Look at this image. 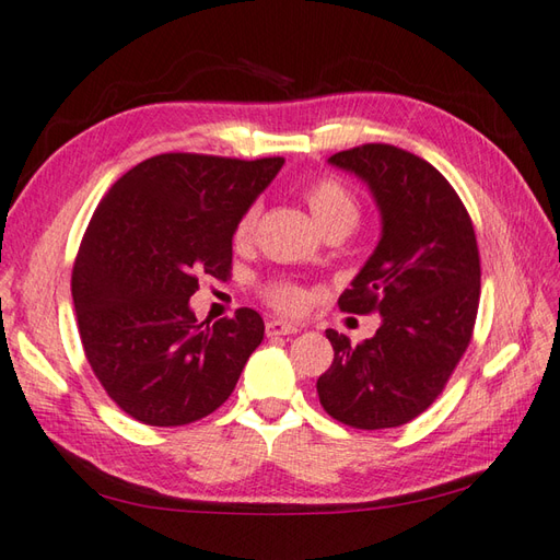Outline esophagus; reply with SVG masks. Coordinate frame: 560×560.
<instances>
[{"label": "esophagus", "mask_w": 560, "mask_h": 560, "mask_svg": "<svg viewBox=\"0 0 560 560\" xmlns=\"http://www.w3.org/2000/svg\"><path fill=\"white\" fill-rule=\"evenodd\" d=\"M296 330H300V326L288 324V322H280V318H270V322L266 324V336H268V338L290 336V334H296Z\"/></svg>", "instance_id": "esophagus-1"}]
</instances>
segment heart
Wrapping results in <instances>:
<instances>
[{
    "label": "heart",
    "instance_id": "heart-1",
    "mask_svg": "<svg viewBox=\"0 0 560 560\" xmlns=\"http://www.w3.org/2000/svg\"><path fill=\"white\" fill-rule=\"evenodd\" d=\"M304 198L310 210L314 214V220L318 222L322 230H328L334 224H355L358 222V200L352 196V190L343 184V180L336 176H318L314 178L310 186L304 188ZM258 220V205H250L246 212L238 217L234 238L238 244H244L246 238L254 232ZM266 300L276 306L280 312H300L306 304V294L302 288H296L292 282L276 280L266 284L264 290Z\"/></svg>",
    "mask_w": 560,
    "mask_h": 560
}]
</instances>
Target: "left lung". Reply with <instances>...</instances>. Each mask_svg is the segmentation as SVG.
<instances>
[{"label":"left lung","instance_id":"1","mask_svg":"<svg viewBox=\"0 0 560 560\" xmlns=\"http://www.w3.org/2000/svg\"><path fill=\"white\" fill-rule=\"evenodd\" d=\"M370 186L382 238L340 294L348 314H382L358 346L328 328L334 364L318 376L324 410L358 430L398 428L442 394L471 343L481 258L462 198L425 159L394 144H362L328 159Z\"/></svg>","mask_w":560,"mask_h":560}]
</instances>
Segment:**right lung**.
I'll use <instances>...</instances> for the list:
<instances>
[{"label": "right lung", "instance_id": "right-lung-1", "mask_svg": "<svg viewBox=\"0 0 560 560\" xmlns=\"http://www.w3.org/2000/svg\"><path fill=\"white\" fill-rule=\"evenodd\" d=\"M282 164V156L159 154L98 202L74 260L72 300L91 370L130 418L188 425L234 392L264 340V318L242 306L198 324L188 300L198 278H230L238 217Z\"/></svg>", "mask_w": 560, "mask_h": 560}]
</instances>
